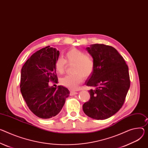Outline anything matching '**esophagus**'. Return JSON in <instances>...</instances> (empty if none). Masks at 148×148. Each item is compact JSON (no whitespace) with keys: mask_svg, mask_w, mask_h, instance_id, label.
I'll return each mask as SVG.
<instances>
[{"mask_svg":"<svg viewBox=\"0 0 148 148\" xmlns=\"http://www.w3.org/2000/svg\"><path fill=\"white\" fill-rule=\"evenodd\" d=\"M77 94V91H75L74 90H72V91H70V96H74V95H75Z\"/></svg>","mask_w":148,"mask_h":148,"instance_id":"1","label":"esophagus"}]
</instances>
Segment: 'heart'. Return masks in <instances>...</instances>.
Listing matches in <instances>:
<instances>
[{
  "label": "heart",
  "mask_w": 148,
  "mask_h": 148,
  "mask_svg": "<svg viewBox=\"0 0 148 148\" xmlns=\"http://www.w3.org/2000/svg\"><path fill=\"white\" fill-rule=\"evenodd\" d=\"M65 60L60 57L55 63V68L57 73L60 74L64 73L66 69V62L73 64L72 73L60 78V84L69 88L75 89L81 84L84 78L90 77L95 70V62L92 58L86 54L83 51L75 48H71L66 53Z\"/></svg>",
  "instance_id": "1"
}]
</instances>
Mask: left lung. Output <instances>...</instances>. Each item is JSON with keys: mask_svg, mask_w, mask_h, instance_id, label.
Listing matches in <instances>:
<instances>
[{"mask_svg": "<svg viewBox=\"0 0 148 148\" xmlns=\"http://www.w3.org/2000/svg\"><path fill=\"white\" fill-rule=\"evenodd\" d=\"M95 62V70L86 85L90 99L83 106L84 113L96 120L109 118L122 107L130 87L129 69L123 58L113 47L92 44L86 48Z\"/></svg>", "mask_w": 148, "mask_h": 148, "instance_id": "left-lung-1", "label": "left lung"}]
</instances>
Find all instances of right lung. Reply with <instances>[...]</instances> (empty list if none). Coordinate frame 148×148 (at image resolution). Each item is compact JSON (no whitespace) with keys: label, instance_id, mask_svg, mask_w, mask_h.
Returning <instances> with one entry per match:
<instances>
[{"label":"right lung","instance_id":"1","mask_svg":"<svg viewBox=\"0 0 148 148\" xmlns=\"http://www.w3.org/2000/svg\"><path fill=\"white\" fill-rule=\"evenodd\" d=\"M59 56L56 48L46 47L33 53L21 70L22 95L30 110L39 118L58 114L70 95L63 86H49V82H58L55 63Z\"/></svg>","mask_w":148,"mask_h":148}]
</instances>
